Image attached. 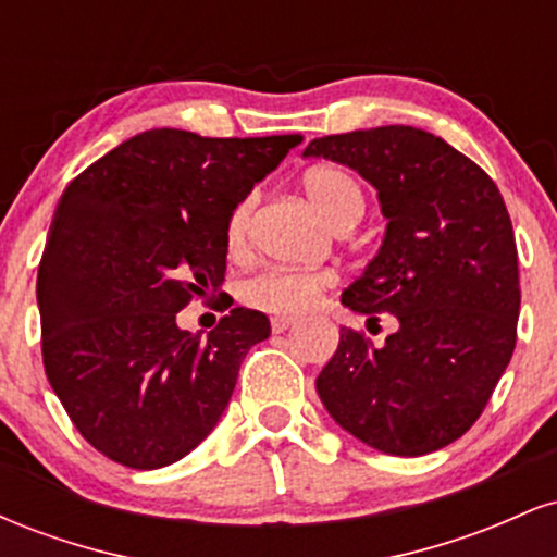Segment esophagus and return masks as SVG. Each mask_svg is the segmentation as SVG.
Listing matches in <instances>:
<instances>
[{
  "label": "esophagus",
  "mask_w": 557,
  "mask_h": 557,
  "mask_svg": "<svg viewBox=\"0 0 557 557\" xmlns=\"http://www.w3.org/2000/svg\"><path fill=\"white\" fill-rule=\"evenodd\" d=\"M296 324H298L296 317H272V332H285L296 327Z\"/></svg>",
  "instance_id": "obj_1"
}]
</instances>
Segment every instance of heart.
<instances>
[{
  "mask_svg": "<svg viewBox=\"0 0 557 557\" xmlns=\"http://www.w3.org/2000/svg\"><path fill=\"white\" fill-rule=\"evenodd\" d=\"M304 194L332 227L345 220H359L363 212L361 185L350 172L332 164H319L304 175ZM253 214V196H246L233 207L227 216L225 240L230 251H243L248 240V225ZM335 283V274L322 270H285V267H270V270L253 274L243 285V296L251 306H259L274 314H298L314 304L322 290Z\"/></svg>",
  "mask_w": 557,
  "mask_h": 557,
  "instance_id": "heart-1",
  "label": "heart"
}]
</instances>
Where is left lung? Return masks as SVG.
Returning a JSON list of instances; mask_svg holds the SVG:
<instances>
[{"label":"left lung","instance_id":"1","mask_svg":"<svg viewBox=\"0 0 557 557\" xmlns=\"http://www.w3.org/2000/svg\"><path fill=\"white\" fill-rule=\"evenodd\" d=\"M304 157L348 164L380 196L385 240L343 306L393 314L385 345L341 327L317 393L330 417L389 456L450 445L482 417L516 348L519 253L479 164L411 125L314 138Z\"/></svg>","mask_w":557,"mask_h":557}]
</instances>
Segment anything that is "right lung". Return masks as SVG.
Returning <instances> with one entry per match:
<instances>
[{"label":"right lung","mask_w":557,"mask_h":557,"mask_svg":"<svg viewBox=\"0 0 557 557\" xmlns=\"http://www.w3.org/2000/svg\"><path fill=\"white\" fill-rule=\"evenodd\" d=\"M300 136L154 127L67 185L38 264L49 385L96 450L131 469L181 461L214 430L270 319L238 309L207 337L177 311L220 290L233 207Z\"/></svg>","instance_id":"obj_1"}]
</instances>
